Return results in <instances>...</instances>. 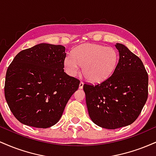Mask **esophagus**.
I'll return each instance as SVG.
<instances>
[{"label": "esophagus", "mask_w": 156, "mask_h": 156, "mask_svg": "<svg viewBox=\"0 0 156 156\" xmlns=\"http://www.w3.org/2000/svg\"><path fill=\"white\" fill-rule=\"evenodd\" d=\"M83 87V81H80V84H79V89H82Z\"/></svg>", "instance_id": "esophagus-1"}]
</instances>
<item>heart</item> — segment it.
Here are the masks:
<instances>
[{"label": "heart", "mask_w": 156, "mask_h": 156, "mask_svg": "<svg viewBox=\"0 0 156 156\" xmlns=\"http://www.w3.org/2000/svg\"><path fill=\"white\" fill-rule=\"evenodd\" d=\"M118 54L114 48L96 44L78 46L64 59V69L69 76H76L83 67L87 79L99 83L108 78L115 69Z\"/></svg>", "instance_id": "heart-1"}]
</instances>
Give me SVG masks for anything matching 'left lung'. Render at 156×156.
Segmentation results:
<instances>
[{"label": "left lung", "mask_w": 156, "mask_h": 156, "mask_svg": "<svg viewBox=\"0 0 156 156\" xmlns=\"http://www.w3.org/2000/svg\"><path fill=\"white\" fill-rule=\"evenodd\" d=\"M115 47L119 58L112 76L96 85L83 84L89 117L106 129L132 124L148 96V75L141 60L124 44Z\"/></svg>", "instance_id": "left-lung-1"}]
</instances>
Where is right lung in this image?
I'll use <instances>...</instances> for the list:
<instances>
[{
    "label": "right lung",
    "instance_id": "obj_1",
    "mask_svg": "<svg viewBox=\"0 0 156 156\" xmlns=\"http://www.w3.org/2000/svg\"><path fill=\"white\" fill-rule=\"evenodd\" d=\"M65 47L41 43L17 53L9 66L4 94L23 124L47 128L58 122L80 80L64 73Z\"/></svg>",
    "mask_w": 156,
    "mask_h": 156
}]
</instances>
